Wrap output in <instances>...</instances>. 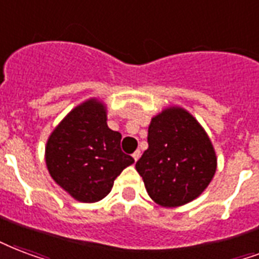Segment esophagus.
<instances>
[{
  "instance_id": "34e87169",
  "label": "esophagus",
  "mask_w": 259,
  "mask_h": 259,
  "mask_svg": "<svg viewBox=\"0 0 259 259\" xmlns=\"http://www.w3.org/2000/svg\"><path fill=\"white\" fill-rule=\"evenodd\" d=\"M140 156H141V152H140V151H136V152H134V153H133V159H134V160H136V161H137L138 159H140Z\"/></svg>"
}]
</instances>
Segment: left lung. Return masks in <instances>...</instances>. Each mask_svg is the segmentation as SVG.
<instances>
[{"label":"left lung","mask_w":259,"mask_h":259,"mask_svg":"<svg viewBox=\"0 0 259 259\" xmlns=\"http://www.w3.org/2000/svg\"><path fill=\"white\" fill-rule=\"evenodd\" d=\"M217 168L210 138L190 112L168 107L152 118L148 149L136 163L148 194L164 208L195 200Z\"/></svg>","instance_id":"left-lung-1"}]
</instances>
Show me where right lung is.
Masks as SVG:
<instances>
[{
	"instance_id": "1",
	"label": "right lung",
	"mask_w": 259,
	"mask_h": 259,
	"mask_svg": "<svg viewBox=\"0 0 259 259\" xmlns=\"http://www.w3.org/2000/svg\"><path fill=\"white\" fill-rule=\"evenodd\" d=\"M121 133L107 126L103 102L88 99L53 130L46 144V165L55 183L80 202H98L115 178L133 164L121 149Z\"/></svg>"
}]
</instances>
